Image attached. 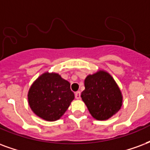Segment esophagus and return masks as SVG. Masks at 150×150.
<instances>
[{"instance_id":"1","label":"esophagus","mask_w":150,"mask_h":150,"mask_svg":"<svg viewBox=\"0 0 150 150\" xmlns=\"http://www.w3.org/2000/svg\"><path fill=\"white\" fill-rule=\"evenodd\" d=\"M75 98H77V99H79V98H80V96H81V93L79 91L75 92Z\"/></svg>"}]
</instances>
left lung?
I'll use <instances>...</instances> for the list:
<instances>
[{
    "label": "left lung",
    "instance_id": "1",
    "mask_svg": "<svg viewBox=\"0 0 150 150\" xmlns=\"http://www.w3.org/2000/svg\"><path fill=\"white\" fill-rule=\"evenodd\" d=\"M81 97L91 115L97 120H106L122 106V98L118 86L107 72L100 71L88 75Z\"/></svg>",
    "mask_w": 150,
    "mask_h": 150
}]
</instances>
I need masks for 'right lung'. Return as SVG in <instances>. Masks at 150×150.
<instances>
[{"label":"right lung","mask_w":150,"mask_h":150,"mask_svg":"<svg viewBox=\"0 0 150 150\" xmlns=\"http://www.w3.org/2000/svg\"><path fill=\"white\" fill-rule=\"evenodd\" d=\"M28 103L35 115L47 121H55L64 115L75 98L70 83L55 73H44L28 92Z\"/></svg>","instance_id":"1"}]
</instances>
